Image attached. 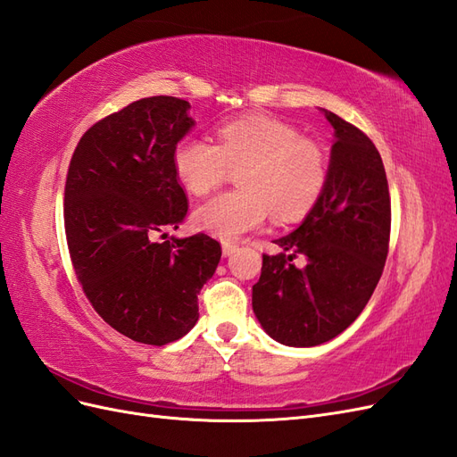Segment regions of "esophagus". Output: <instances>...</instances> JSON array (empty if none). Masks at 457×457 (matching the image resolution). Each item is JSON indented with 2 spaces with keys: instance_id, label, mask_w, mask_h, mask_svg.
Listing matches in <instances>:
<instances>
[{
  "instance_id": "esophagus-1",
  "label": "esophagus",
  "mask_w": 457,
  "mask_h": 457,
  "mask_svg": "<svg viewBox=\"0 0 457 457\" xmlns=\"http://www.w3.org/2000/svg\"><path fill=\"white\" fill-rule=\"evenodd\" d=\"M237 249H239L237 243H231V241L221 243V253H224V256H231Z\"/></svg>"
}]
</instances>
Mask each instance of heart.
<instances>
[{
  "label": "heart",
  "instance_id": "obj_1",
  "mask_svg": "<svg viewBox=\"0 0 457 457\" xmlns=\"http://www.w3.org/2000/svg\"><path fill=\"white\" fill-rule=\"evenodd\" d=\"M214 136L216 145L187 136L172 153L174 174L193 195H206L239 170V189L220 193L195 211V224L214 237L236 239L258 229L270 212L279 221L301 220L328 186V151L276 116H237L218 124Z\"/></svg>",
  "mask_w": 457,
  "mask_h": 457
}]
</instances>
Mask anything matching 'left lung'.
Returning <instances> with one entry per match:
<instances>
[{
  "label": "left lung",
  "instance_id": "1",
  "mask_svg": "<svg viewBox=\"0 0 457 457\" xmlns=\"http://www.w3.org/2000/svg\"><path fill=\"white\" fill-rule=\"evenodd\" d=\"M329 179L320 201L289 236L262 256L253 310L287 346H318L341 335L366 308L381 279L390 239V195L373 141L335 112ZM303 253L301 270L292 260Z\"/></svg>",
  "mask_w": 457,
  "mask_h": 457
}]
</instances>
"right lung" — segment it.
<instances>
[{
	"mask_svg": "<svg viewBox=\"0 0 457 457\" xmlns=\"http://www.w3.org/2000/svg\"><path fill=\"white\" fill-rule=\"evenodd\" d=\"M187 111L184 99L154 96L105 116L78 141L64 184V231L87 301L112 329L153 346L193 329L221 256L204 233L159 241L187 214L172 168L195 124Z\"/></svg>",
	"mask_w": 457,
	"mask_h": 457,
	"instance_id": "right-lung-1",
	"label": "right lung"
}]
</instances>
